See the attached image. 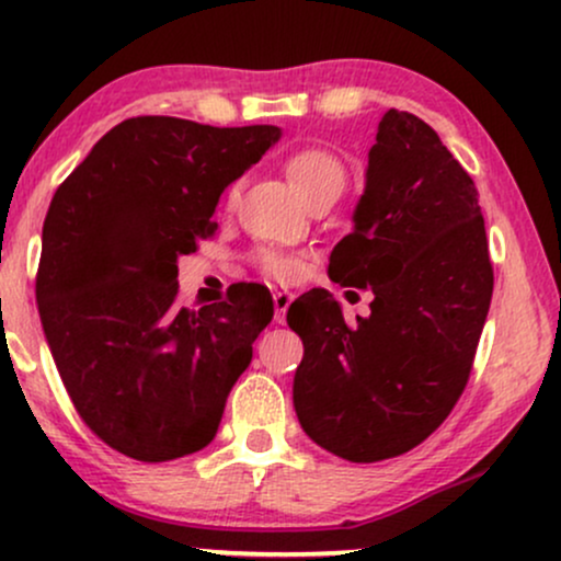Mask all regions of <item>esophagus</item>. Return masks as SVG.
Wrapping results in <instances>:
<instances>
[{
    "mask_svg": "<svg viewBox=\"0 0 561 561\" xmlns=\"http://www.w3.org/2000/svg\"><path fill=\"white\" fill-rule=\"evenodd\" d=\"M273 301H275V322H283V320H286L288 307H291V301H294V294L275 291L273 294Z\"/></svg>",
    "mask_w": 561,
    "mask_h": 561,
    "instance_id": "34e87169",
    "label": "esophagus"
}]
</instances>
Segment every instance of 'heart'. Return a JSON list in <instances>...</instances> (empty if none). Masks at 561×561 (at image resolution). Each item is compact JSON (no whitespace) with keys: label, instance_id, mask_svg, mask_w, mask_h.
I'll return each instance as SVG.
<instances>
[{"label":"heart","instance_id":"heart-1","mask_svg":"<svg viewBox=\"0 0 561 561\" xmlns=\"http://www.w3.org/2000/svg\"><path fill=\"white\" fill-rule=\"evenodd\" d=\"M286 168L288 181L294 183V188L305 196L307 202H312L314 196L325 194L331 188H344L346 183V164L341 162V157L335 151L325 147H299L283 162ZM239 186L228 188V202H236ZM254 265L270 278L278 280H294L301 273V260L294 254L273 252V249H260L254 254Z\"/></svg>","mask_w":561,"mask_h":561}]
</instances>
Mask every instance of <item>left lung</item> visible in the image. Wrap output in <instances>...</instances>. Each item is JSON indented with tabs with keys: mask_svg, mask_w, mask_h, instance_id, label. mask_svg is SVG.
<instances>
[{
	"mask_svg": "<svg viewBox=\"0 0 561 561\" xmlns=\"http://www.w3.org/2000/svg\"><path fill=\"white\" fill-rule=\"evenodd\" d=\"M328 273L370 288L373 312L346 322L325 288L288 307L305 341L299 423L348 462L399 457L462 397L493 294L476 183L412 112L380 121L354 230L335 243Z\"/></svg>",
	"mask_w": 561,
	"mask_h": 561,
	"instance_id": "1",
	"label": "left lung"
}]
</instances>
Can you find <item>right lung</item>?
<instances>
[{"label":"right lung","instance_id":"obj_1","mask_svg":"<svg viewBox=\"0 0 561 561\" xmlns=\"http://www.w3.org/2000/svg\"><path fill=\"white\" fill-rule=\"evenodd\" d=\"M278 136L275 125L128 117L51 196L38 314L72 407L110 449L168 462L215 438L273 299L249 283L183 307L175 262L213 239L222 188Z\"/></svg>","mask_w":561,"mask_h":561}]
</instances>
